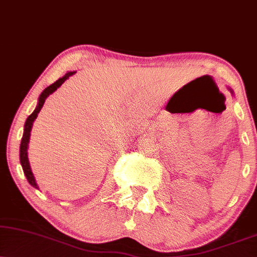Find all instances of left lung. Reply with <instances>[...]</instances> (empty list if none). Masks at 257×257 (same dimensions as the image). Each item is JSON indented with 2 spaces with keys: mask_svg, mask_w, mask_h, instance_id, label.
I'll use <instances>...</instances> for the list:
<instances>
[{
  "mask_svg": "<svg viewBox=\"0 0 257 257\" xmlns=\"http://www.w3.org/2000/svg\"><path fill=\"white\" fill-rule=\"evenodd\" d=\"M229 90H230V92H231V93H233V92H232V90H231V89H229Z\"/></svg>",
  "mask_w": 257,
  "mask_h": 257,
  "instance_id": "8db88e82",
  "label": "left lung"
}]
</instances>
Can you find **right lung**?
<instances>
[{
    "mask_svg": "<svg viewBox=\"0 0 257 257\" xmlns=\"http://www.w3.org/2000/svg\"><path fill=\"white\" fill-rule=\"evenodd\" d=\"M74 73H76V71H73V72H67L64 77L59 78L57 82H54L53 84H52V85L47 86L46 89L42 91L40 97H39V102H38L37 108H35L34 111L28 116V118L26 119L25 129H24V136H22L21 145H20V162H21L22 170H24V173L26 175V178H27L28 183L35 188H38V184H37V181H35V178L33 175V172H32V170H31V166H29L28 155H27V149H28V144H29V138H31L32 125H33L34 119L37 118L38 113L40 112L41 108L44 106V103H45V100H46L47 97L50 96L51 93H53L54 91H56L58 87H59L61 84H63L65 80L67 79V78H69L70 76H72V74H74Z\"/></svg>",
    "mask_w": 257,
    "mask_h": 257,
    "instance_id": "obj_1",
    "label": "right lung"
}]
</instances>
